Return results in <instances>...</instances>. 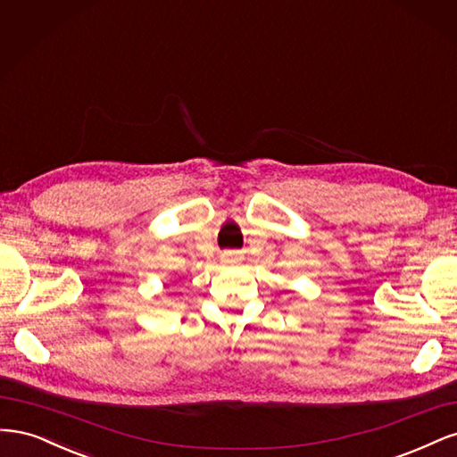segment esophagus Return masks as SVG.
Instances as JSON below:
<instances>
[{
    "label": "esophagus",
    "mask_w": 457,
    "mask_h": 457,
    "mask_svg": "<svg viewBox=\"0 0 457 457\" xmlns=\"http://www.w3.org/2000/svg\"><path fill=\"white\" fill-rule=\"evenodd\" d=\"M234 259V252H228L223 255V262H230Z\"/></svg>",
    "instance_id": "1"
}]
</instances>
